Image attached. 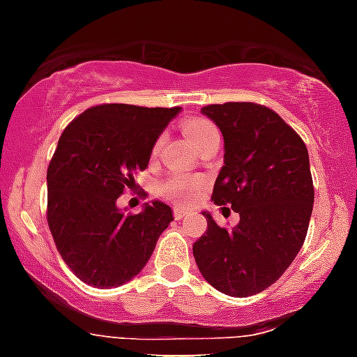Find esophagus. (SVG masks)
Masks as SVG:
<instances>
[{
    "label": "esophagus",
    "instance_id": "34e87169",
    "mask_svg": "<svg viewBox=\"0 0 357 357\" xmlns=\"http://www.w3.org/2000/svg\"><path fill=\"white\" fill-rule=\"evenodd\" d=\"M188 212L190 211H188V208H185V206H174V218H176V220H183Z\"/></svg>",
    "mask_w": 357,
    "mask_h": 357
}]
</instances>
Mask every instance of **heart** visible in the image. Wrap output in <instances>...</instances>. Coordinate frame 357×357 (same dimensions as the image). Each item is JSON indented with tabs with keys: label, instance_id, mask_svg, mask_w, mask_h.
<instances>
[{
	"label": "heart",
	"instance_id": "heart-1",
	"mask_svg": "<svg viewBox=\"0 0 357 357\" xmlns=\"http://www.w3.org/2000/svg\"><path fill=\"white\" fill-rule=\"evenodd\" d=\"M183 132L196 145V149L205 145L211 137L220 136L214 123L205 118H190L183 121ZM203 183H205V179L199 174L174 172L161 181L160 194L167 199H174L178 203H190L199 196Z\"/></svg>",
	"mask_w": 357,
	"mask_h": 357
}]
</instances>
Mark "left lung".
<instances>
[{"label": "left lung", "mask_w": 357, "mask_h": 357, "mask_svg": "<svg viewBox=\"0 0 357 357\" xmlns=\"http://www.w3.org/2000/svg\"><path fill=\"white\" fill-rule=\"evenodd\" d=\"M202 112L225 139V165L211 199L238 212L239 223L227 229L205 214L208 225L194 243V259L215 290L247 298L280 280L303 247L314 205L308 152L294 128L265 105L232 101Z\"/></svg>", "instance_id": "8db88e82"}]
</instances>
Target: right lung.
<instances>
[{
  "mask_svg": "<svg viewBox=\"0 0 357 357\" xmlns=\"http://www.w3.org/2000/svg\"><path fill=\"white\" fill-rule=\"evenodd\" d=\"M179 107L96 105L68 123L47 169V221L59 256L98 289L119 287L139 274L155 241L172 221L169 205L154 202L125 214L116 202L137 187L152 146Z\"/></svg>",
  "mask_w": 357,
  "mask_h": 357,
  "instance_id": "obj_1",
  "label": "right lung"
}]
</instances>
